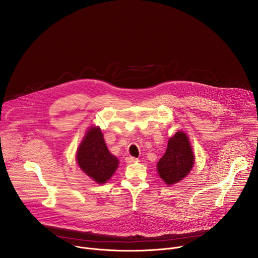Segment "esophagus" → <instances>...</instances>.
<instances>
[{"label":"esophagus","mask_w":258,"mask_h":258,"mask_svg":"<svg viewBox=\"0 0 258 258\" xmlns=\"http://www.w3.org/2000/svg\"><path fill=\"white\" fill-rule=\"evenodd\" d=\"M126 163H135V162H138L139 159L138 158H135V157H132V156H128L126 157Z\"/></svg>","instance_id":"esophagus-1"}]
</instances>
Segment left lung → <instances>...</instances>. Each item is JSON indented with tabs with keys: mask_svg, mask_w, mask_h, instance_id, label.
Here are the masks:
<instances>
[{
	"mask_svg": "<svg viewBox=\"0 0 258 258\" xmlns=\"http://www.w3.org/2000/svg\"><path fill=\"white\" fill-rule=\"evenodd\" d=\"M195 156L188 136L178 131L168 140L167 149L157 163L160 178L167 186L173 185L191 171Z\"/></svg>",
	"mask_w": 258,
	"mask_h": 258,
	"instance_id": "8db88e82",
	"label": "left lung"
}]
</instances>
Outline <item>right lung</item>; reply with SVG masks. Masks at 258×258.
Instances as JSON below:
<instances>
[{
  "label": "right lung",
  "mask_w": 258,
  "mask_h": 258,
  "mask_svg": "<svg viewBox=\"0 0 258 258\" xmlns=\"http://www.w3.org/2000/svg\"><path fill=\"white\" fill-rule=\"evenodd\" d=\"M77 161L97 183H104L118 167V159L109 152L99 126H91L79 146Z\"/></svg>",
  "instance_id": "1"
}]
</instances>
